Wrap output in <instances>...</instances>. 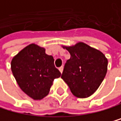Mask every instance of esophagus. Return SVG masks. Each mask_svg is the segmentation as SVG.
<instances>
[{
  "label": "esophagus",
  "mask_w": 121,
  "mask_h": 121,
  "mask_svg": "<svg viewBox=\"0 0 121 121\" xmlns=\"http://www.w3.org/2000/svg\"><path fill=\"white\" fill-rule=\"evenodd\" d=\"M59 71H60V72H62V71H63V66H61V67H59Z\"/></svg>",
  "instance_id": "34e87169"
}]
</instances>
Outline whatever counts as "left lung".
I'll return each instance as SVG.
<instances>
[{
	"label": "left lung",
	"instance_id": "1",
	"mask_svg": "<svg viewBox=\"0 0 121 121\" xmlns=\"http://www.w3.org/2000/svg\"><path fill=\"white\" fill-rule=\"evenodd\" d=\"M63 48L68 50L71 56L65 62L61 78L77 98L89 97L105 77L108 59L101 52L83 43Z\"/></svg>",
	"mask_w": 121,
	"mask_h": 121
}]
</instances>
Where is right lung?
I'll use <instances>...</instances> for the list:
<instances>
[{"label": "right lung", "mask_w": 121, "mask_h": 121, "mask_svg": "<svg viewBox=\"0 0 121 121\" xmlns=\"http://www.w3.org/2000/svg\"><path fill=\"white\" fill-rule=\"evenodd\" d=\"M11 70L22 91L35 100L48 95L52 82L61 75L53 57L35 44L27 46L13 57Z\"/></svg>", "instance_id": "obj_1"}]
</instances>
